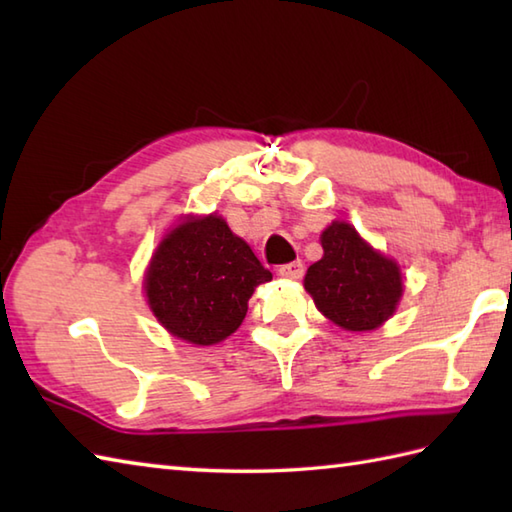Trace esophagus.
I'll use <instances>...</instances> for the list:
<instances>
[{"label":"esophagus","instance_id":"1","mask_svg":"<svg viewBox=\"0 0 512 512\" xmlns=\"http://www.w3.org/2000/svg\"><path fill=\"white\" fill-rule=\"evenodd\" d=\"M279 277L301 279L303 277V264L301 262H290V264L279 266Z\"/></svg>","mask_w":512,"mask_h":512}]
</instances>
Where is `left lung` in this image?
<instances>
[{"label":"left lung","instance_id":"left-lung-1","mask_svg":"<svg viewBox=\"0 0 512 512\" xmlns=\"http://www.w3.org/2000/svg\"><path fill=\"white\" fill-rule=\"evenodd\" d=\"M321 246L323 257L303 279L317 308L352 332L374 330L387 321L402 295L398 266L376 253L345 222L325 228Z\"/></svg>","mask_w":512,"mask_h":512}]
</instances>
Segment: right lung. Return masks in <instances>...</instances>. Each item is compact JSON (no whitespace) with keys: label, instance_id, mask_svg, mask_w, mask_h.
<instances>
[{"label":"right lung","instance_id":"add662e5","mask_svg":"<svg viewBox=\"0 0 512 512\" xmlns=\"http://www.w3.org/2000/svg\"><path fill=\"white\" fill-rule=\"evenodd\" d=\"M273 279L222 217H191L162 239L147 270L149 308L165 328L213 345L242 325L248 299Z\"/></svg>","mask_w":512,"mask_h":512}]
</instances>
